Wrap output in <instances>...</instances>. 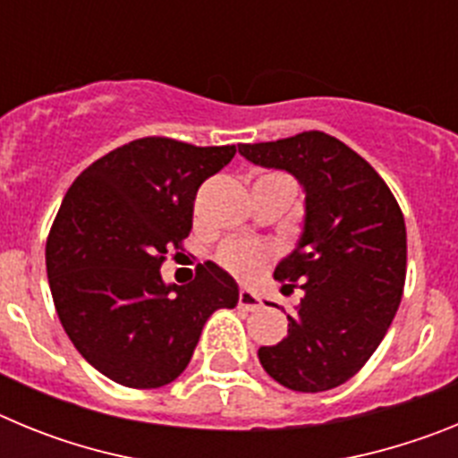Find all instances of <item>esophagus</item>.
Listing matches in <instances>:
<instances>
[{"label":"esophagus","mask_w":458,"mask_h":458,"mask_svg":"<svg viewBox=\"0 0 458 458\" xmlns=\"http://www.w3.org/2000/svg\"><path fill=\"white\" fill-rule=\"evenodd\" d=\"M238 305H241L242 310L254 311V310H259V307L264 305V302H261V298H259V295L254 293V291L241 289V291H238Z\"/></svg>","instance_id":"esophagus-1"}]
</instances>
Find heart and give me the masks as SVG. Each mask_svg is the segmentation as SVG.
I'll return each mask as SVG.
<instances>
[{"label":"heart","instance_id":"obj_1","mask_svg":"<svg viewBox=\"0 0 458 458\" xmlns=\"http://www.w3.org/2000/svg\"><path fill=\"white\" fill-rule=\"evenodd\" d=\"M259 181H266V183L293 185L291 176H286V174L282 172H268L264 174ZM270 257H273V250H270L268 245H264V242H257V241H229L225 242L216 254L217 264L241 279L257 277V275L266 268Z\"/></svg>","mask_w":458,"mask_h":458}]
</instances>
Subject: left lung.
<instances>
[{
	"mask_svg": "<svg viewBox=\"0 0 458 458\" xmlns=\"http://www.w3.org/2000/svg\"><path fill=\"white\" fill-rule=\"evenodd\" d=\"M250 163L286 169L305 188V232L275 268L282 293L302 289L289 335L259 360L279 386L326 392L353 378L402 302L406 225L394 194L365 157L321 131L238 144Z\"/></svg>",
	"mask_w": 458,
	"mask_h": 458,
	"instance_id": "1",
	"label": "left lung"
}]
</instances>
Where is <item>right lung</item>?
<instances>
[{"label":"right lung","instance_id":"1","mask_svg":"<svg viewBox=\"0 0 458 458\" xmlns=\"http://www.w3.org/2000/svg\"><path fill=\"white\" fill-rule=\"evenodd\" d=\"M233 156L141 137L89 165L64 197L46 245L52 301L75 349L119 386L179 378L210 314L236 307V282L213 261L188 284L160 275L192 229L199 185Z\"/></svg>","mask_w":458,"mask_h":458}]
</instances>
